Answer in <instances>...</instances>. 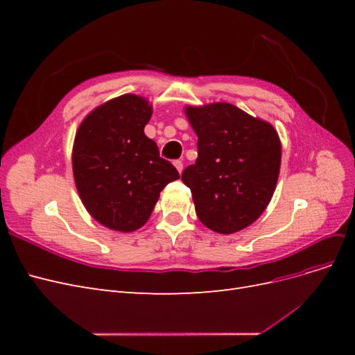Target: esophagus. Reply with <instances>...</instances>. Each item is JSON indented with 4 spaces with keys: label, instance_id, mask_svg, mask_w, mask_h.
I'll return each instance as SVG.
<instances>
[{
    "label": "esophagus",
    "instance_id": "obj_1",
    "mask_svg": "<svg viewBox=\"0 0 355 355\" xmlns=\"http://www.w3.org/2000/svg\"><path fill=\"white\" fill-rule=\"evenodd\" d=\"M173 164H175V167L178 168L179 173H182V170H184V163H182L180 159H175V161H173Z\"/></svg>",
    "mask_w": 355,
    "mask_h": 355
}]
</instances>
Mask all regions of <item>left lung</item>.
Returning a JSON list of instances; mask_svg holds the SVG:
<instances>
[{
	"instance_id": "obj_1",
	"label": "left lung",
	"mask_w": 355,
	"mask_h": 355,
	"mask_svg": "<svg viewBox=\"0 0 355 355\" xmlns=\"http://www.w3.org/2000/svg\"><path fill=\"white\" fill-rule=\"evenodd\" d=\"M198 158L182 180L198 219L219 234L244 230L270 204L282 163L275 128L231 103L188 106Z\"/></svg>"
}]
</instances>
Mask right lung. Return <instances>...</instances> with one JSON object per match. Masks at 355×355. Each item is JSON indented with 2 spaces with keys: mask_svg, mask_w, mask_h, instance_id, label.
I'll use <instances>...</instances> for the list:
<instances>
[{
  "mask_svg": "<svg viewBox=\"0 0 355 355\" xmlns=\"http://www.w3.org/2000/svg\"><path fill=\"white\" fill-rule=\"evenodd\" d=\"M151 115L145 98L123 94L93 110L75 135V185L84 207L110 230L144 227L159 192L179 179L176 167L144 133Z\"/></svg>",
  "mask_w": 355,
  "mask_h": 355,
  "instance_id": "1",
  "label": "right lung"
}]
</instances>
